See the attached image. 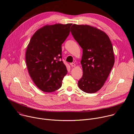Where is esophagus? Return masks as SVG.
Here are the masks:
<instances>
[{
  "label": "esophagus",
  "instance_id": "obj_1",
  "mask_svg": "<svg viewBox=\"0 0 134 134\" xmlns=\"http://www.w3.org/2000/svg\"><path fill=\"white\" fill-rule=\"evenodd\" d=\"M70 66L71 67H75L76 65L74 64V63H70Z\"/></svg>",
  "mask_w": 134,
  "mask_h": 134
}]
</instances>
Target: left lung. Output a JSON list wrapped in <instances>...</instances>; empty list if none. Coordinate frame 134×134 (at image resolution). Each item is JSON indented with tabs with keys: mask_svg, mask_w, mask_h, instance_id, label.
Masks as SVG:
<instances>
[{
	"mask_svg": "<svg viewBox=\"0 0 134 134\" xmlns=\"http://www.w3.org/2000/svg\"><path fill=\"white\" fill-rule=\"evenodd\" d=\"M70 32L83 49V74L78 86L85 93L97 92L104 85L114 63L111 40L104 32L88 25L74 24Z\"/></svg>",
	"mask_w": 134,
	"mask_h": 134,
	"instance_id": "left-lung-1",
	"label": "left lung"
}]
</instances>
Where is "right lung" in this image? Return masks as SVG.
<instances>
[{
    "label": "right lung",
    "mask_w": 134,
    "mask_h": 134,
    "mask_svg": "<svg viewBox=\"0 0 134 134\" xmlns=\"http://www.w3.org/2000/svg\"><path fill=\"white\" fill-rule=\"evenodd\" d=\"M71 23L46 25L33 35L25 60L30 76L36 86L45 92L60 88L67 73L62 58V44L69 34Z\"/></svg>",
    "instance_id": "add662e5"
}]
</instances>
